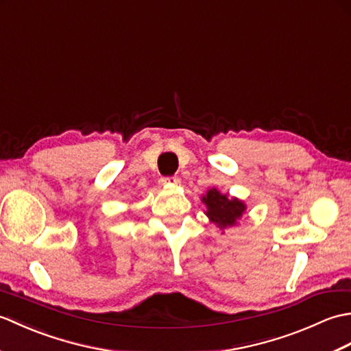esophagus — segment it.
Segmentation results:
<instances>
[{"label":"esophagus","instance_id":"34e87169","mask_svg":"<svg viewBox=\"0 0 351 351\" xmlns=\"http://www.w3.org/2000/svg\"><path fill=\"white\" fill-rule=\"evenodd\" d=\"M180 182H181V180L178 176H166L160 180L161 185H178Z\"/></svg>","mask_w":351,"mask_h":351}]
</instances>
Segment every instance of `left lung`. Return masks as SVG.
Returning <instances> with one entry per match:
<instances>
[{
    "label": "left lung",
    "instance_id": "8db88e82",
    "mask_svg": "<svg viewBox=\"0 0 351 351\" xmlns=\"http://www.w3.org/2000/svg\"><path fill=\"white\" fill-rule=\"evenodd\" d=\"M202 202L206 205L205 214L208 215V219L215 223L220 229L235 226L237 220L245 211L243 200L221 195L217 189L208 190L206 195L202 197Z\"/></svg>",
    "mask_w": 351,
    "mask_h": 351
}]
</instances>
